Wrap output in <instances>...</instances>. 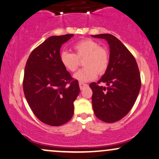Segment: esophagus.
<instances>
[{
	"label": "esophagus",
	"instance_id": "obj_1",
	"mask_svg": "<svg viewBox=\"0 0 159 159\" xmlns=\"http://www.w3.org/2000/svg\"><path fill=\"white\" fill-rule=\"evenodd\" d=\"M79 87H80V89H81V90H82V89H84L85 87H88V85L84 83H79Z\"/></svg>",
	"mask_w": 159,
	"mask_h": 159
}]
</instances>
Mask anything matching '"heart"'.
<instances>
[{
	"label": "heart",
	"mask_w": 159,
	"mask_h": 159,
	"mask_svg": "<svg viewBox=\"0 0 159 159\" xmlns=\"http://www.w3.org/2000/svg\"><path fill=\"white\" fill-rule=\"evenodd\" d=\"M75 53L62 51L60 53V61L63 66L70 72H75L79 65V59H84L85 66L75 73L73 78L80 83H86L96 78L98 73L104 74L110 63V54L105 47H100L97 41L93 39H84L73 46Z\"/></svg>",
	"instance_id": "heart-1"
}]
</instances>
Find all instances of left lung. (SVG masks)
<instances>
[{
    "instance_id": "1",
    "label": "left lung",
    "mask_w": 159,
    "mask_h": 159,
    "mask_svg": "<svg viewBox=\"0 0 159 159\" xmlns=\"http://www.w3.org/2000/svg\"><path fill=\"white\" fill-rule=\"evenodd\" d=\"M92 37L102 38L110 47V63L107 71L99 81L107 88L91 83L92 103L96 117L107 123L121 120L130 111L141 88V77L133 55L117 38L110 34Z\"/></svg>"
}]
</instances>
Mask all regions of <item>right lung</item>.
I'll list each match as a JSON object with an SVG mask.
<instances>
[{"label": "right lung", "mask_w": 159, "mask_h": 159, "mask_svg": "<svg viewBox=\"0 0 159 159\" xmlns=\"http://www.w3.org/2000/svg\"><path fill=\"white\" fill-rule=\"evenodd\" d=\"M73 35L48 38L32 52L25 66L23 87L28 104L40 121L50 126L71 119L79 94L78 81L60 61L61 46Z\"/></svg>", "instance_id": "1"}]
</instances>
